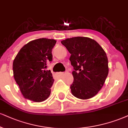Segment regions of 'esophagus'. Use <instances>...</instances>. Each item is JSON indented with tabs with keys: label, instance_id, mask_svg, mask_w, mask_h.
I'll use <instances>...</instances> for the list:
<instances>
[{
	"label": "esophagus",
	"instance_id": "34e87169",
	"mask_svg": "<svg viewBox=\"0 0 128 128\" xmlns=\"http://www.w3.org/2000/svg\"><path fill=\"white\" fill-rule=\"evenodd\" d=\"M63 74H64V72H58V73H57V75H58V76H61V75H62Z\"/></svg>",
	"mask_w": 128,
	"mask_h": 128
}]
</instances>
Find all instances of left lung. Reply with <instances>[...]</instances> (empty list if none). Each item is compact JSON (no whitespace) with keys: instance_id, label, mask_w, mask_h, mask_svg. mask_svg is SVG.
Listing matches in <instances>:
<instances>
[{"instance_id":"left-lung-1","label":"left lung","mask_w":128,"mask_h":128,"mask_svg":"<svg viewBox=\"0 0 128 128\" xmlns=\"http://www.w3.org/2000/svg\"><path fill=\"white\" fill-rule=\"evenodd\" d=\"M71 54L74 71L70 88L73 96L86 100L92 98L102 88L108 73L106 53L95 40L76 37L61 42Z\"/></svg>"}]
</instances>
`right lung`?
<instances>
[{"label":"right lung","instance_id":"1","mask_svg":"<svg viewBox=\"0 0 128 128\" xmlns=\"http://www.w3.org/2000/svg\"><path fill=\"white\" fill-rule=\"evenodd\" d=\"M56 41L39 38L22 47L13 62L14 76L26 98L42 102L49 97L54 79L47 64L53 60Z\"/></svg>","mask_w":128,"mask_h":128}]
</instances>
